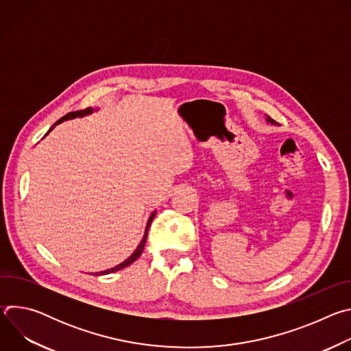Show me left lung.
<instances>
[{
  "label": "left lung",
  "mask_w": 351,
  "mask_h": 351,
  "mask_svg": "<svg viewBox=\"0 0 351 351\" xmlns=\"http://www.w3.org/2000/svg\"><path fill=\"white\" fill-rule=\"evenodd\" d=\"M265 121H267V122H268V123H271V125H276V122H275V121H274V119H271V118H269V117H267V119H265Z\"/></svg>",
  "instance_id": "left-lung-1"
}]
</instances>
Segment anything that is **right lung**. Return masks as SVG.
I'll list each match as a JSON object with an SVG mask.
<instances>
[{"label":"right lung","mask_w":351,"mask_h":351,"mask_svg":"<svg viewBox=\"0 0 351 351\" xmlns=\"http://www.w3.org/2000/svg\"><path fill=\"white\" fill-rule=\"evenodd\" d=\"M97 111V110H95ZM94 112V110L93 108H86V110H83V111H76V112H69V114H66L65 117H62L60 121H57L51 128H49V130L45 133V136L51 132L57 125H60V123H62L64 121H69V119H75V118H83V117H86V115H90V114H93ZM44 136V137H45ZM156 214H157V211H154L152 215H149V218H148V221H147V225H145V230H144V236H143V239H141V241H140V244L137 245V248L134 250L133 252V254L128 258V260H125L123 263H121L119 265H117V267H114V268H110V269H106V271H101V272H95V274H93V275H95V276H99V275H108V274H112V272H117V271H121V269H123L125 267H128V265H130L132 263H134L140 256H141V253H143V250H144V245H145V240H147V234H148V228H149V225H152V222H153V219H154V217H156Z\"/></svg>","instance_id":"right-lung-1"}]
</instances>
